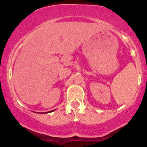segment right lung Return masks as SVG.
<instances>
[{"instance_id": "add662e5", "label": "right lung", "mask_w": 147, "mask_h": 147, "mask_svg": "<svg viewBox=\"0 0 147 147\" xmlns=\"http://www.w3.org/2000/svg\"><path fill=\"white\" fill-rule=\"evenodd\" d=\"M53 111V110H52ZM50 112H51V111H50ZM50 112H47V113H50Z\"/></svg>"}]
</instances>
